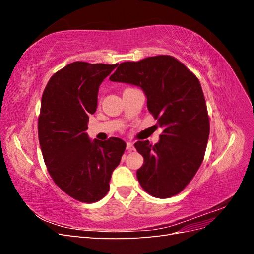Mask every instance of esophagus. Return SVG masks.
I'll return each mask as SVG.
<instances>
[{
  "mask_svg": "<svg viewBox=\"0 0 254 254\" xmlns=\"http://www.w3.org/2000/svg\"><path fill=\"white\" fill-rule=\"evenodd\" d=\"M126 149H127L128 151H131V150H133V149H134V146H133V144H132L131 142H127Z\"/></svg>",
  "mask_w": 254,
  "mask_h": 254,
  "instance_id": "esophagus-1",
  "label": "esophagus"
}]
</instances>
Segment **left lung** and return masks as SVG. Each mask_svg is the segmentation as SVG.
I'll return each instance as SVG.
<instances>
[{
  "instance_id": "left-lung-1",
  "label": "left lung",
  "mask_w": 254,
  "mask_h": 254,
  "mask_svg": "<svg viewBox=\"0 0 254 254\" xmlns=\"http://www.w3.org/2000/svg\"><path fill=\"white\" fill-rule=\"evenodd\" d=\"M140 87L148 111L163 128L160 141H137L144 158L136 172L144 190L170 198L186 188L200 167L210 134V121L201 84L175 57L159 55L122 63L109 78Z\"/></svg>"
}]
</instances>
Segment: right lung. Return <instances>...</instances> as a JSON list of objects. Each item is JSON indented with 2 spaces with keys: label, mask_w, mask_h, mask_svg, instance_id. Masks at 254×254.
<instances>
[{
  "label": "right lung",
  "mask_w": 254,
  "mask_h": 254,
  "mask_svg": "<svg viewBox=\"0 0 254 254\" xmlns=\"http://www.w3.org/2000/svg\"><path fill=\"white\" fill-rule=\"evenodd\" d=\"M117 66L76 61L52 76L42 95L38 135L45 165L54 182L80 202L106 196L126 148L119 137L91 142L86 132L98 88Z\"/></svg>",
  "instance_id": "add662e5"
}]
</instances>
